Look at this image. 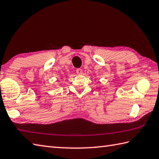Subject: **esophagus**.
<instances>
[{
    "label": "esophagus",
    "instance_id": "34e87169",
    "mask_svg": "<svg viewBox=\"0 0 159 159\" xmlns=\"http://www.w3.org/2000/svg\"><path fill=\"white\" fill-rule=\"evenodd\" d=\"M76 72L77 73V74H79V75H80V74H83V71H82V70L81 69H77L76 70Z\"/></svg>",
    "mask_w": 159,
    "mask_h": 159
}]
</instances>
